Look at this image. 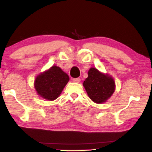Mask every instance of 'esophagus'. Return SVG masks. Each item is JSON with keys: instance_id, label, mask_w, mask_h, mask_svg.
Listing matches in <instances>:
<instances>
[{"instance_id": "34e87169", "label": "esophagus", "mask_w": 152, "mask_h": 152, "mask_svg": "<svg viewBox=\"0 0 152 152\" xmlns=\"http://www.w3.org/2000/svg\"><path fill=\"white\" fill-rule=\"evenodd\" d=\"M73 81L76 82V83H79L81 81V78H73Z\"/></svg>"}]
</instances>
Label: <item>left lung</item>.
<instances>
[{
    "label": "left lung",
    "instance_id": "obj_1",
    "mask_svg": "<svg viewBox=\"0 0 152 152\" xmlns=\"http://www.w3.org/2000/svg\"><path fill=\"white\" fill-rule=\"evenodd\" d=\"M88 97L96 104L105 103L115 91L116 84L112 76L91 68L88 77L83 83Z\"/></svg>",
    "mask_w": 152,
    "mask_h": 152
}]
</instances>
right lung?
Wrapping results in <instances>:
<instances>
[{"mask_svg": "<svg viewBox=\"0 0 152 152\" xmlns=\"http://www.w3.org/2000/svg\"><path fill=\"white\" fill-rule=\"evenodd\" d=\"M69 81V75L54 65L36 76L34 88L41 98L53 101L60 96Z\"/></svg>", "mask_w": 152, "mask_h": 152, "instance_id": "1", "label": "right lung"}]
</instances>
